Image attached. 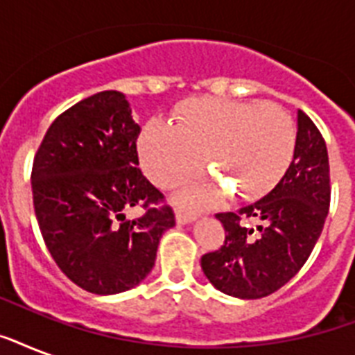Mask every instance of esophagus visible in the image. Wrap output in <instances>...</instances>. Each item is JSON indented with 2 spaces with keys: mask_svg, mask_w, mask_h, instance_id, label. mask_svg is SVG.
I'll use <instances>...</instances> for the list:
<instances>
[{
  "mask_svg": "<svg viewBox=\"0 0 355 355\" xmlns=\"http://www.w3.org/2000/svg\"><path fill=\"white\" fill-rule=\"evenodd\" d=\"M175 217H177L178 225H191V223L195 221V217L191 216V214H186V211L182 210H177Z\"/></svg>",
  "mask_w": 355,
  "mask_h": 355,
  "instance_id": "esophagus-1",
  "label": "esophagus"
}]
</instances>
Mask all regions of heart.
Returning a JSON list of instances; mask_svg holds the SVG:
<instances>
[{
    "label": "heart",
    "instance_id": "1",
    "mask_svg": "<svg viewBox=\"0 0 355 355\" xmlns=\"http://www.w3.org/2000/svg\"><path fill=\"white\" fill-rule=\"evenodd\" d=\"M295 139L291 116L276 105L200 97L180 107L177 125L162 118L147 121L138 150L145 175L158 188H171L197 171L206 155L236 197L256 199L284 177ZM216 178H191L178 191V202L189 208L217 202L227 187Z\"/></svg>",
    "mask_w": 355,
    "mask_h": 355
}]
</instances>
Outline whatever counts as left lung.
<instances>
[{
    "label": "left lung",
    "mask_w": 355,
    "mask_h": 355,
    "mask_svg": "<svg viewBox=\"0 0 355 355\" xmlns=\"http://www.w3.org/2000/svg\"><path fill=\"white\" fill-rule=\"evenodd\" d=\"M330 208L328 150L319 128L297 112L293 162L263 199L234 214H217L225 245L200 259L216 289L236 298H261L286 286L306 263Z\"/></svg>",
    "instance_id": "8db88e82"
}]
</instances>
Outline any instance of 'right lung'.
I'll return each instance as SVG.
<instances>
[{
	"label": "right lung",
	"instance_id": "add662e5",
	"mask_svg": "<svg viewBox=\"0 0 355 355\" xmlns=\"http://www.w3.org/2000/svg\"><path fill=\"white\" fill-rule=\"evenodd\" d=\"M139 130L125 94L99 92L51 123L33 164V202L47 250L69 280L96 295L145 280L162 234L175 227L169 206L139 219L125 214L164 199L139 171Z\"/></svg>",
	"mask_w": 355,
	"mask_h": 355
}]
</instances>
